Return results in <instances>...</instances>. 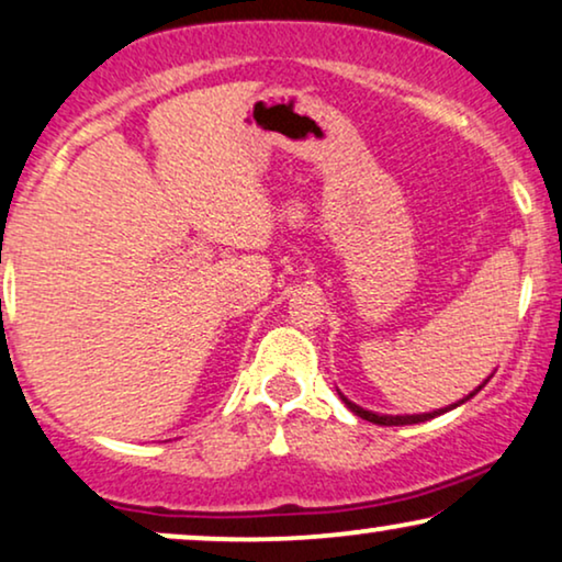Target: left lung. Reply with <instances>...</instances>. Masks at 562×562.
Here are the masks:
<instances>
[{"instance_id":"left-lung-1","label":"left lung","mask_w":562,"mask_h":562,"mask_svg":"<svg viewBox=\"0 0 562 562\" xmlns=\"http://www.w3.org/2000/svg\"><path fill=\"white\" fill-rule=\"evenodd\" d=\"M490 379H485V383H487ZM485 383H480L477 389H474V392L470 394V396H464V400H459L457 404H451V407H443V409H432V412H423V415H375V412H368V409H363V407H358V404L355 402H350L347 400V396L339 392V396H342V402L347 404V409H352L355 415L358 417H363V420H368V423H373V425H415V423H425V420H432V417H438V415H443V412H449V409H453V407H459V404H464L467 400H472L474 394L480 392L482 386H485Z\"/></svg>"}]
</instances>
